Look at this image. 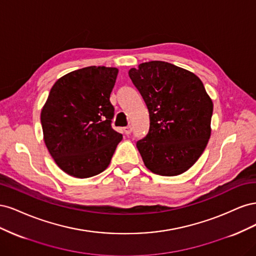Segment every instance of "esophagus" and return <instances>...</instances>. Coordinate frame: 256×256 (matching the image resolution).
Returning <instances> with one entry per match:
<instances>
[{"label":"esophagus","mask_w":256,"mask_h":256,"mask_svg":"<svg viewBox=\"0 0 256 256\" xmlns=\"http://www.w3.org/2000/svg\"><path fill=\"white\" fill-rule=\"evenodd\" d=\"M124 131H125L126 134H130L131 132H132V127H131V126H127V127L124 128Z\"/></svg>","instance_id":"34e87169"}]
</instances>
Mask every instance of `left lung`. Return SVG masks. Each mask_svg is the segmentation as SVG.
<instances>
[{"instance_id":"1","label":"left lung","mask_w":256,"mask_h":256,"mask_svg":"<svg viewBox=\"0 0 256 256\" xmlns=\"http://www.w3.org/2000/svg\"><path fill=\"white\" fill-rule=\"evenodd\" d=\"M129 76L150 112V130L136 142L145 166L176 176L189 170L210 138L214 104L198 76L161 60L131 68Z\"/></svg>"}]
</instances>
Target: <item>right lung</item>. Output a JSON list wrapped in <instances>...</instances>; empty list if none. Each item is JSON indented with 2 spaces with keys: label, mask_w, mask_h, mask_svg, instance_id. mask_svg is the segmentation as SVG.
<instances>
[{
  "label": "right lung",
  "mask_w": 256,
  "mask_h": 256,
  "mask_svg": "<svg viewBox=\"0 0 256 256\" xmlns=\"http://www.w3.org/2000/svg\"><path fill=\"white\" fill-rule=\"evenodd\" d=\"M118 69L90 66L69 72L52 86L40 120L46 146L68 175L88 178L110 164L122 136L112 126L110 95Z\"/></svg>",
  "instance_id": "obj_1"
}]
</instances>
